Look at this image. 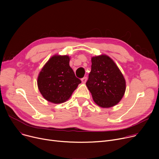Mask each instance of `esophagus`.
Here are the masks:
<instances>
[{"mask_svg": "<svg viewBox=\"0 0 159 159\" xmlns=\"http://www.w3.org/2000/svg\"><path fill=\"white\" fill-rule=\"evenodd\" d=\"M81 80H82V82L83 83V84H85V83L86 82V80H87V77H83V78L81 79Z\"/></svg>", "mask_w": 159, "mask_h": 159, "instance_id": "obj_1", "label": "esophagus"}]
</instances>
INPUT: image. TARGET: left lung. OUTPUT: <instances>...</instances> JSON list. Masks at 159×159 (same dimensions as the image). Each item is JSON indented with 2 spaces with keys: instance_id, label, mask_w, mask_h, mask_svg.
Wrapping results in <instances>:
<instances>
[{
  "instance_id": "1",
  "label": "left lung",
  "mask_w": 159,
  "mask_h": 159,
  "mask_svg": "<svg viewBox=\"0 0 159 159\" xmlns=\"http://www.w3.org/2000/svg\"><path fill=\"white\" fill-rule=\"evenodd\" d=\"M86 86L94 102L102 107L117 104L126 91V80L111 58L106 55L91 58Z\"/></svg>"
}]
</instances>
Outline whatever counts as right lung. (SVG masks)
<instances>
[{
	"mask_svg": "<svg viewBox=\"0 0 159 159\" xmlns=\"http://www.w3.org/2000/svg\"><path fill=\"white\" fill-rule=\"evenodd\" d=\"M80 83L70 66L68 55H57L50 58L37 79L40 93L48 101L54 104L68 101Z\"/></svg>",
	"mask_w": 159,
	"mask_h": 159,
	"instance_id": "obj_1",
	"label": "right lung"
}]
</instances>
